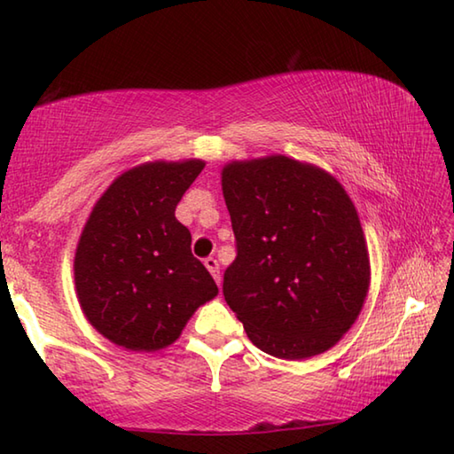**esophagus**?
I'll return each instance as SVG.
<instances>
[{"mask_svg":"<svg viewBox=\"0 0 454 454\" xmlns=\"http://www.w3.org/2000/svg\"><path fill=\"white\" fill-rule=\"evenodd\" d=\"M204 266L208 268L210 270V274L214 276V280H216V284H220V264H218V260L216 258H206L204 260Z\"/></svg>","mask_w":454,"mask_h":454,"instance_id":"34e87169","label":"esophagus"}]
</instances>
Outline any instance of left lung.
I'll return each instance as SVG.
<instances>
[{"label":"left lung","mask_w":454,"mask_h":454,"mask_svg":"<svg viewBox=\"0 0 454 454\" xmlns=\"http://www.w3.org/2000/svg\"><path fill=\"white\" fill-rule=\"evenodd\" d=\"M238 256L224 298L266 355L302 360L355 325L371 260L347 190L322 168L272 153L222 168Z\"/></svg>","instance_id":"8db88e82"}]
</instances>
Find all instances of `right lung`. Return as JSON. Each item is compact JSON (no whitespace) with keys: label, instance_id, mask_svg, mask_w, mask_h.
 Here are the masks:
<instances>
[{"label":"right lung","instance_id":"right-lung-1","mask_svg":"<svg viewBox=\"0 0 454 454\" xmlns=\"http://www.w3.org/2000/svg\"><path fill=\"white\" fill-rule=\"evenodd\" d=\"M204 166L192 158L129 168L90 212L74 256L75 294L90 325L121 348L170 347L192 314L218 294L174 214Z\"/></svg>","mask_w":454,"mask_h":454}]
</instances>
